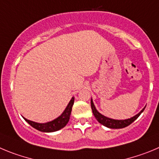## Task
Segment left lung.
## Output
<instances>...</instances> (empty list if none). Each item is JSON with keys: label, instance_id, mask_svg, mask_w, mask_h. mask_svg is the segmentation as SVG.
I'll list each match as a JSON object with an SVG mask.
<instances>
[{"label": "left lung", "instance_id": "left-lung-1", "mask_svg": "<svg viewBox=\"0 0 159 159\" xmlns=\"http://www.w3.org/2000/svg\"><path fill=\"white\" fill-rule=\"evenodd\" d=\"M146 106L143 108L141 111L139 112L138 114H136L135 116H134L133 117L130 119H126V120H114V119L108 118V117L104 116V115H102L101 113H100L99 111H97V108H96L95 105L93 104V99H91V108H92L93 113L94 116L97 119V120L102 125L105 126L108 128H113V129H119V128H124L127 126L130 125L131 123H133L134 121L138 118L140 116V114L142 113L143 110L145 109Z\"/></svg>", "mask_w": 159, "mask_h": 159}]
</instances>
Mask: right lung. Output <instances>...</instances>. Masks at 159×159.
<instances>
[{
  "label": "right lung",
  "instance_id": "right-lung-1",
  "mask_svg": "<svg viewBox=\"0 0 159 159\" xmlns=\"http://www.w3.org/2000/svg\"><path fill=\"white\" fill-rule=\"evenodd\" d=\"M74 102V97H72L71 100L70 101L69 104H67L66 108L63 111L61 115L56 119L53 120L49 121L47 123H36L34 121H31L28 120V119L23 118L25 120V121L28 123L32 128H35L38 131H43V132H54V131H57L58 130L62 129L67 124V123L69 122L70 117L71 111H72L73 104Z\"/></svg>",
  "mask_w": 159,
  "mask_h": 159
}]
</instances>
